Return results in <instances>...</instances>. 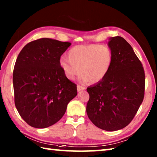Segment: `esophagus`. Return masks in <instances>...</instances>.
Returning <instances> with one entry per match:
<instances>
[{"instance_id":"1","label":"esophagus","mask_w":157,"mask_h":157,"mask_svg":"<svg viewBox=\"0 0 157 157\" xmlns=\"http://www.w3.org/2000/svg\"><path fill=\"white\" fill-rule=\"evenodd\" d=\"M77 88H78V91H83L84 90V87L80 86V85H78V86H77Z\"/></svg>"}]
</instances>
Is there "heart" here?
<instances>
[{
  "label": "heart",
  "instance_id": "1",
  "mask_svg": "<svg viewBox=\"0 0 157 157\" xmlns=\"http://www.w3.org/2000/svg\"><path fill=\"white\" fill-rule=\"evenodd\" d=\"M113 62L111 48L105 45H78L69 50L68 57L59 59V66L66 78L73 80L81 71L80 80L94 84L102 80Z\"/></svg>",
  "mask_w": 157,
  "mask_h": 157
}]
</instances>
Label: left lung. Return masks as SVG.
<instances>
[{
	"instance_id": "1",
	"label": "left lung",
	"mask_w": 157,
	"mask_h": 157,
	"mask_svg": "<svg viewBox=\"0 0 157 157\" xmlns=\"http://www.w3.org/2000/svg\"><path fill=\"white\" fill-rule=\"evenodd\" d=\"M113 62L107 76L87 88L89 118L106 131H116L131 123L143 102L145 76L132 47L123 37H111L108 43Z\"/></svg>"
}]
</instances>
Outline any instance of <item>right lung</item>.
<instances>
[{"mask_svg":"<svg viewBox=\"0 0 157 157\" xmlns=\"http://www.w3.org/2000/svg\"><path fill=\"white\" fill-rule=\"evenodd\" d=\"M71 44L42 38L30 42L18 54L13 71L14 103L23 120L35 128L59 121L77 85L66 78L59 59Z\"/></svg>","mask_w":157,"mask_h":157,"instance_id":"1","label":"right lung"}]
</instances>
